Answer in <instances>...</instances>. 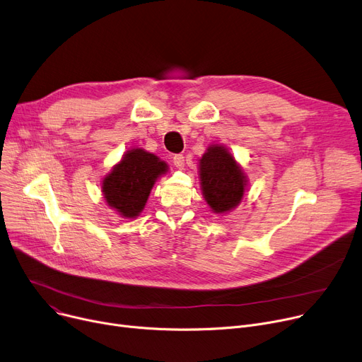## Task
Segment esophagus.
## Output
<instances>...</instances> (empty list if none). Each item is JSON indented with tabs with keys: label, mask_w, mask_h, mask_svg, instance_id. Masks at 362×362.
Listing matches in <instances>:
<instances>
[{
	"label": "esophagus",
	"mask_w": 362,
	"mask_h": 362,
	"mask_svg": "<svg viewBox=\"0 0 362 362\" xmlns=\"http://www.w3.org/2000/svg\"><path fill=\"white\" fill-rule=\"evenodd\" d=\"M173 164L182 170V168L185 167V157H183L182 154H176V156L173 157Z\"/></svg>",
	"instance_id": "1"
}]
</instances>
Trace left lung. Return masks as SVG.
Listing matches in <instances>:
<instances>
[{
	"label": "left lung",
	"instance_id": "obj_1",
	"mask_svg": "<svg viewBox=\"0 0 362 362\" xmlns=\"http://www.w3.org/2000/svg\"><path fill=\"white\" fill-rule=\"evenodd\" d=\"M199 183L205 202L215 214H227L243 201L247 190V176L230 150L212 144L198 163Z\"/></svg>",
	"mask_w": 362,
	"mask_h": 362
}]
</instances>
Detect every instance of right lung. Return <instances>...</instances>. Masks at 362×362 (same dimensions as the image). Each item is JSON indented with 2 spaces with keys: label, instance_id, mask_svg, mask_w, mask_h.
<instances>
[{
  "label": "right lung",
  "instance_id": "add662e5",
  "mask_svg": "<svg viewBox=\"0 0 362 362\" xmlns=\"http://www.w3.org/2000/svg\"><path fill=\"white\" fill-rule=\"evenodd\" d=\"M168 172V164L156 154L134 147L128 150L102 180L107 206L122 218L134 220L146 208L157 179Z\"/></svg>",
  "mask_w": 362,
  "mask_h": 362
}]
</instances>
